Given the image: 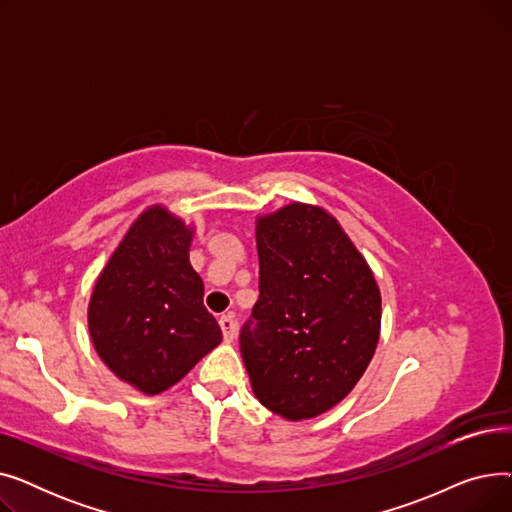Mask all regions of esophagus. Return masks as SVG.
Masks as SVG:
<instances>
[{
  "label": "esophagus",
  "instance_id": "esophagus-1",
  "mask_svg": "<svg viewBox=\"0 0 512 512\" xmlns=\"http://www.w3.org/2000/svg\"><path fill=\"white\" fill-rule=\"evenodd\" d=\"M220 328H222V336L226 342H232L236 338V321L232 315L220 317Z\"/></svg>",
  "mask_w": 512,
  "mask_h": 512
}]
</instances>
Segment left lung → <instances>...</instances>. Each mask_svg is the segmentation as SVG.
<instances>
[{
  "mask_svg": "<svg viewBox=\"0 0 512 512\" xmlns=\"http://www.w3.org/2000/svg\"><path fill=\"white\" fill-rule=\"evenodd\" d=\"M259 299L240 353L265 409L284 419L330 411L355 388L380 338L369 265L330 213L290 203L257 222Z\"/></svg>",
  "mask_w": 512,
  "mask_h": 512,
  "instance_id": "8db88e82",
  "label": "left lung"
}]
</instances>
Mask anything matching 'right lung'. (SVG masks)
<instances>
[{"instance_id": "right-lung-1", "label": "right lung", "mask_w": 512, "mask_h": 512, "mask_svg": "<svg viewBox=\"0 0 512 512\" xmlns=\"http://www.w3.org/2000/svg\"><path fill=\"white\" fill-rule=\"evenodd\" d=\"M193 230L164 207L130 226L103 267L89 303V332L101 361L145 394L180 382L222 342L188 261Z\"/></svg>"}]
</instances>
